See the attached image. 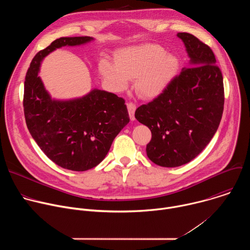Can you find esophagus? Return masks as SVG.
<instances>
[{"label": "esophagus", "mask_w": 250, "mask_h": 250, "mask_svg": "<svg viewBox=\"0 0 250 250\" xmlns=\"http://www.w3.org/2000/svg\"><path fill=\"white\" fill-rule=\"evenodd\" d=\"M126 106H127V111H128V115H129V118L131 121H134V112H135V109H136V105L132 103H127L126 104Z\"/></svg>", "instance_id": "1"}]
</instances>
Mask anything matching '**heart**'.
Returning <instances> with one entry per match:
<instances>
[{"label": "heart", "mask_w": 250, "mask_h": 250, "mask_svg": "<svg viewBox=\"0 0 250 250\" xmlns=\"http://www.w3.org/2000/svg\"><path fill=\"white\" fill-rule=\"evenodd\" d=\"M178 67L175 55L154 43L125 47L115 53V63L103 59L99 71L115 91H124L129 79H135L136 93L145 99L159 96L170 83Z\"/></svg>", "instance_id": "heart-1"}]
</instances>
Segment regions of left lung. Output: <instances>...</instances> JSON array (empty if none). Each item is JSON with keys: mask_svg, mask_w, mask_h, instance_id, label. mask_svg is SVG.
I'll list each match as a JSON object with an SVG mask.
<instances>
[{"mask_svg": "<svg viewBox=\"0 0 250 250\" xmlns=\"http://www.w3.org/2000/svg\"><path fill=\"white\" fill-rule=\"evenodd\" d=\"M177 37L184 42L190 68L134 114L151 130L148 158L162 167L181 166L203 151L220 125L225 104L222 71L212 50L191 33Z\"/></svg>", "mask_w": 250, "mask_h": 250, "instance_id": "left-lung-1", "label": "left lung"}]
</instances>
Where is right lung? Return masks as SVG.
Instances as JSON below:
<instances>
[{
    "instance_id": "add662e5",
    "label": "right lung",
    "mask_w": 250,
    "mask_h": 250,
    "mask_svg": "<svg viewBox=\"0 0 250 250\" xmlns=\"http://www.w3.org/2000/svg\"><path fill=\"white\" fill-rule=\"evenodd\" d=\"M92 41L91 37L55 40L33 57L24 81L23 112L32 138L50 160L72 171H86L101 163L129 123L123 98L94 89L81 98L55 100L39 76L43 58L56 48Z\"/></svg>"
}]
</instances>
